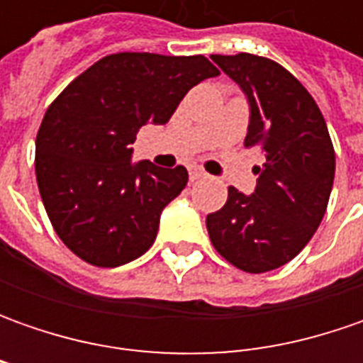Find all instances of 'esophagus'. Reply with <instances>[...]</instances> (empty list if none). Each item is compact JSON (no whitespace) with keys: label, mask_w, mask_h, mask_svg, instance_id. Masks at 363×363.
Segmentation results:
<instances>
[{"label":"esophagus","mask_w":363,"mask_h":363,"mask_svg":"<svg viewBox=\"0 0 363 363\" xmlns=\"http://www.w3.org/2000/svg\"><path fill=\"white\" fill-rule=\"evenodd\" d=\"M202 177H206V172H203V169H200V167H191V169H189V179H191V182L202 179Z\"/></svg>","instance_id":"esophagus-1"}]
</instances>
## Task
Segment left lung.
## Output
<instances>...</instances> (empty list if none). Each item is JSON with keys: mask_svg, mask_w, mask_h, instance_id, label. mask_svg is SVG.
<instances>
[{"mask_svg": "<svg viewBox=\"0 0 363 363\" xmlns=\"http://www.w3.org/2000/svg\"><path fill=\"white\" fill-rule=\"evenodd\" d=\"M212 60L248 103L244 145L264 153L257 188H228L226 203L206 218L218 252L246 272H267L299 255L319 228L335 175L328 125L313 96L281 64L255 54Z\"/></svg>", "mask_w": 363, "mask_h": 363, "instance_id": "obj_1", "label": "left lung"}]
</instances>
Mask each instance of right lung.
<instances>
[{
    "instance_id": "obj_1",
    "label": "right lung",
    "mask_w": 363,
    "mask_h": 363,
    "mask_svg": "<svg viewBox=\"0 0 363 363\" xmlns=\"http://www.w3.org/2000/svg\"><path fill=\"white\" fill-rule=\"evenodd\" d=\"M218 74L203 56L121 52L92 64L50 105L35 137V179L54 230L77 257L113 269L149 250L188 169L131 161V143Z\"/></svg>"
}]
</instances>
